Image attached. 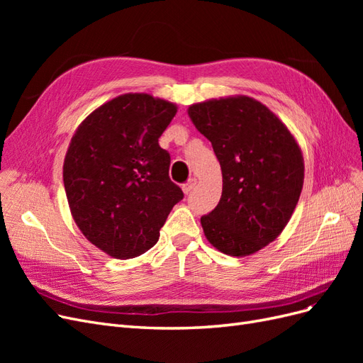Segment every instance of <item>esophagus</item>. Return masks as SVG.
I'll return each mask as SVG.
<instances>
[{"mask_svg": "<svg viewBox=\"0 0 363 363\" xmlns=\"http://www.w3.org/2000/svg\"><path fill=\"white\" fill-rule=\"evenodd\" d=\"M196 183H199V182H196V179H191L188 183H184L183 186H182V189H183V192L186 194V195H188V194H191L194 189H195V186H196Z\"/></svg>", "mask_w": 363, "mask_h": 363, "instance_id": "esophagus-1", "label": "esophagus"}]
</instances>
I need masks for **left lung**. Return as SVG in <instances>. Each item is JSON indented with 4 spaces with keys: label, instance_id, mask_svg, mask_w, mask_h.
I'll return each mask as SVG.
<instances>
[{
    "label": "left lung",
    "instance_id": "8db88e82",
    "mask_svg": "<svg viewBox=\"0 0 363 363\" xmlns=\"http://www.w3.org/2000/svg\"><path fill=\"white\" fill-rule=\"evenodd\" d=\"M188 115L212 142L223 172L221 200L201 216L204 236L224 255H255L283 232L298 203V142L276 113L247 95L195 103Z\"/></svg>",
    "mask_w": 363,
    "mask_h": 363
}]
</instances>
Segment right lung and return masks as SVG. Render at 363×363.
<instances>
[{
	"mask_svg": "<svg viewBox=\"0 0 363 363\" xmlns=\"http://www.w3.org/2000/svg\"><path fill=\"white\" fill-rule=\"evenodd\" d=\"M175 113L171 101L124 94L87 115L69 142L63 184L71 215L84 238L115 259L148 251L183 199L159 145Z\"/></svg>",
	"mask_w": 363,
	"mask_h": 363,
	"instance_id": "right-lung-1",
	"label": "right lung"
}]
</instances>
